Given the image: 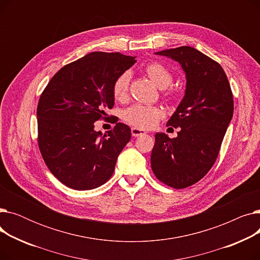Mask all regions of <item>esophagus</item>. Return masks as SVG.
<instances>
[{"label": "esophagus", "mask_w": 260, "mask_h": 260, "mask_svg": "<svg viewBox=\"0 0 260 260\" xmlns=\"http://www.w3.org/2000/svg\"><path fill=\"white\" fill-rule=\"evenodd\" d=\"M145 134H146V132L144 129L137 128V127H132V135L134 136V137H139V136H143Z\"/></svg>", "instance_id": "esophagus-1"}]
</instances>
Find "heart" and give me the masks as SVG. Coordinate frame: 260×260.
<instances>
[{
	"label": "heart",
	"instance_id": "heart-1",
	"mask_svg": "<svg viewBox=\"0 0 260 260\" xmlns=\"http://www.w3.org/2000/svg\"><path fill=\"white\" fill-rule=\"evenodd\" d=\"M145 72L154 84L161 88H168L173 82V75L168 68L158 62L149 63L145 66ZM132 74L126 71L120 74L114 82L113 93L114 97L122 101L127 97L128 87L131 82ZM163 111L158 106L145 105V104H134L133 106L126 108L123 113V119L129 125L141 128L148 129L154 127L158 121L163 117Z\"/></svg>",
	"mask_w": 260,
	"mask_h": 260
}]
</instances>
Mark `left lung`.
<instances>
[{
	"label": "left lung",
	"instance_id": "1",
	"mask_svg": "<svg viewBox=\"0 0 260 260\" xmlns=\"http://www.w3.org/2000/svg\"><path fill=\"white\" fill-rule=\"evenodd\" d=\"M155 54L174 60L185 75L184 95L168 125L181 128L176 138L155 135L151 155L157 178L172 187L198 182L215 163L233 117V94L220 64L201 51L181 46Z\"/></svg>",
	"mask_w": 260,
	"mask_h": 260
}]
</instances>
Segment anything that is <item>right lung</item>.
Returning <instances> with one entry per match:
<instances>
[{
	"label": "right lung",
	"instance_id": "right-lung-1",
	"mask_svg": "<svg viewBox=\"0 0 260 260\" xmlns=\"http://www.w3.org/2000/svg\"><path fill=\"white\" fill-rule=\"evenodd\" d=\"M136 57L93 51L62 67L41 94L38 141L47 168L66 186L87 190L111 178L119 154L131 140V128L94 131V122L115 104L113 85Z\"/></svg>",
	"mask_w": 260,
	"mask_h": 260
}]
</instances>
